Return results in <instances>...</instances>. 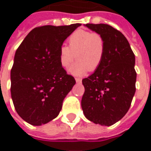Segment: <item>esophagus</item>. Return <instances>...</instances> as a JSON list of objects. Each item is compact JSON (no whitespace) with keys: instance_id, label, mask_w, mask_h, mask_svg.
Segmentation results:
<instances>
[{"instance_id":"1","label":"esophagus","mask_w":151,"mask_h":151,"mask_svg":"<svg viewBox=\"0 0 151 151\" xmlns=\"http://www.w3.org/2000/svg\"><path fill=\"white\" fill-rule=\"evenodd\" d=\"M81 78H76V83H81Z\"/></svg>"}]
</instances>
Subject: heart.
Instances as JSON below:
<instances>
[{
  "mask_svg": "<svg viewBox=\"0 0 151 151\" xmlns=\"http://www.w3.org/2000/svg\"><path fill=\"white\" fill-rule=\"evenodd\" d=\"M69 47L61 45L59 49L60 65L66 68L76 59L77 61L68 69L69 73L76 76H83L88 70H96L101 64L106 43L101 35L91 31L78 30L68 39Z\"/></svg>",
  "mask_w": 151,
  "mask_h": 151,
  "instance_id": "b5f03b06",
  "label": "heart"
}]
</instances>
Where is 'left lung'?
<instances>
[{
    "label": "left lung",
    "instance_id": "1",
    "mask_svg": "<svg viewBox=\"0 0 151 151\" xmlns=\"http://www.w3.org/2000/svg\"><path fill=\"white\" fill-rule=\"evenodd\" d=\"M85 26L102 35L106 51L101 65L82 80L83 113L95 124L110 126L121 120L130 109L135 93V57L120 31L106 24Z\"/></svg>",
    "mask_w": 151,
    "mask_h": 151
}]
</instances>
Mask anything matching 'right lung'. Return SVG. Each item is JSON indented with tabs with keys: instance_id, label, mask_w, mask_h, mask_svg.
Returning <instances> with one entry per match:
<instances>
[{
	"instance_id": "add662e5",
	"label": "right lung",
	"mask_w": 151,
	"mask_h": 151,
	"mask_svg": "<svg viewBox=\"0 0 151 151\" xmlns=\"http://www.w3.org/2000/svg\"><path fill=\"white\" fill-rule=\"evenodd\" d=\"M81 24L36 27L16 51L11 70V94L17 114L32 125L59 115L65 97L76 84L59 61V49Z\"/></svg>"
}]
</instances>
